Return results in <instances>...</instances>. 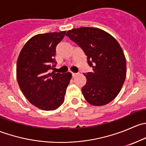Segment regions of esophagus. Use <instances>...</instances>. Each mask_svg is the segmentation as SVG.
I'll return each mask as SVG.
<instances>
[{"label":"esophagus","instance_id":"34e87169","mask_svg":"<svg viewBox=\"0 0 146 146\" xmlns=\"http://www.w3.org/2000/svg\"><path fill=\"white\" fill-rule=\"evenodd\" d=\"M77 76V73H72V76H73V78L76 77V76Z\"/></svg>","mask_w":146,"mask_h":146}]
</instances>
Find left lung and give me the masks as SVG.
<instances>
[{
	"mask_svg": "<svg viewBox=\"0 0 146 146\" xmlns=\"http://www.w3.org/2000/svg\"><path fill=\"white\" fill-rule=\"evenodd\" d=\"M66 35L82 48L92 72L84 76L86 84L82 92L88 103L103 106L115 99L126 76V61L119 42L99 28H76Z\"/></svg>",
	"mask_w": 146,
	"mask_h": 146,
	"instance_id": "8db88e82",
	"label": "left lung"
}]
</instances>
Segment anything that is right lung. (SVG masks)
I'll use <instances>...</instances> for the list:
<instances>
[{
	"mask_svg": "<svg viewBox=\"0 0 146 146\" xmlns=\"http://www.w3.org/2000/svg\"><path fill=\"white\" fill-rule=\"evenodd\" d=\"M66 31L39 34L22 48L17 61V80L27 100L40 110H56L64 103L71 73H48L55 65L56 47Z\"/></svg>",
	"mask_w": 146,
	"mask_h": 146,
	"instance_id": "obj_1",
	"label": "right lung"
}]
</instances>
